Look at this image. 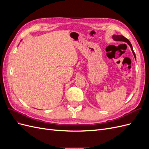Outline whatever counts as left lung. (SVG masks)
Here are the masks:
<instances>
[{
	"mask_svg": "<svg viewBox=\"0 0 149 149\" xmlns=\"http://www.w3.org/2000/svg\"><path fill=\"white\" fill-rule=\"evenodd\" d=\"M112 38H113V40H115V41L124 42L127 43L130 46V48H131L132 52V53H133V55H134V58H136V54H135V53H134V50H133V48H132V45H131V43H130V41H129V40L127 38H126L125 37H124V36H123V35H114L113 36H112Z\"/></svg>",
	"mask_w": 149,
	"mask_h": 149,
	"instance_id": "1",
	"label": "left lung"
}]
</instances>
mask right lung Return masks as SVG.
<instances>
[{"label": "right lung", "mask_w": 149, "mask_h": 149, "mask_svg": "<svg viewBox=\"0 0 149 149\" xmlns=\"http://www.w3.org/2000/svg\"><path fill=\"white\" fill-rule=\"evenodd\" d=\"M20 42H21V41H20Z\"/></svg>", "instance_id": "obj_1"}]
</instances>
